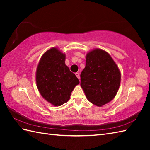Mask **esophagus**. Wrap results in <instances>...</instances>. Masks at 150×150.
Masks as SVG:
<instances>
[{"instance_id":"34e87169","label":"esophagus","mask_w":150,"mask_h":150,"mask_svg":"<svg viewBox=\"0 0 150 150\" xmlns=\"http://www.w3.org/2000/svg\"><path fill=\"white\" fill-rule=\"evenodd\" d=\"M75 75H76V77H77L79 80H80V75H79V73H75Z\"/></svg>"}]
</instances>
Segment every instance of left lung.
Returning a JSON list of instances; mask_svg holds the SVG:
<instances>
[{
	"instance_id": "1",
	"label": "left lung",
	"mask_w": 150,
	"mask_h": 150,
	"mask_svg": "<svg viewBox=\"0 0 150 150\" xmlns=\"http://www.w3.org/2000/svg\"><path fill=\"white\" fill-rule=\"evenodd\" d=\"M81 86L88 100L97 106L110 103L120 84V71L108 53L94 49L86 56V66L81 74Z\"/></svg>"
}]
</instances>
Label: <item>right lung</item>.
Masks as SVG:
<instances>
[{
    "label": "right lung",
    "instance_id": "right-lung-1",
    "mask_svg": "<svg viewBox=\"0 0 150 150\" xmlns=\"http://www.w3.org/2000/svg\"><path fill=\"white\" fill-rule=\"evenodd\" d=\"M66 55L52 47L41 57L36 71V83L42 97L55 106L69 100L73 89L79 84L74 73L65 64Z\"/></svg>",
    "mask_w": 150,
    "mask_h": 150
}]
</instances>
